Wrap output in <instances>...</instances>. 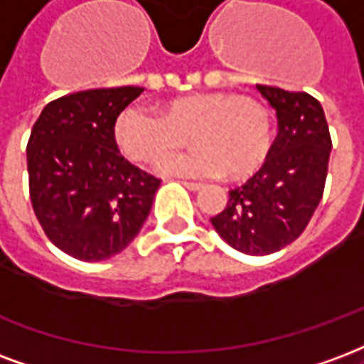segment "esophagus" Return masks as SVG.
I'll list each match as a JSON object with an SVG mask.
<instances>
[{"label": "esophagus", "instance_id": "obj_1", "mask_svg": "<svg viewBox=\"0 0 364 364\" xmlns=\"http://www.w3.org/2000/svg\"><path fill=\"white\" fill-rule=\"evenodd\" d=\"M183 185L187 187L189 191H200L203 189V183H195V181H183Z\"/></svg>", "mask_w": 364, "mask_h": 364}]
</instances>
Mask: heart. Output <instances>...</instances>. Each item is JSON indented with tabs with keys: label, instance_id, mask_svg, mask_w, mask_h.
<instances>
[{
	"label": "heart",
	"instance_id": "b5f03b06",
	"mask_svg": "<svg viewBox=\"0 0 364 364\" xmlns=\"http://www.w3.org/2000/svg\"><path fill=\"white\" fill-rule=\"evenodd\" d=\"M187 154L161 161V171L181 175H220L228 181L249 179L262 168L272 150V114L249 94L206 90L164 102L158 114L125 106L115 115V146L134 164L150 166L185 142Z\"/></svg>",
	"mask_w": 364,
	"mask_h": 364
}]
</instances>
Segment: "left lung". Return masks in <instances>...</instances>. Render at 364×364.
I'll use <instances>...</instances> for the list:
<instances>
[{"mask_svg": "<svg viewBox=\"0 0 364 364\" xmlns=\"http://www.w3.org/2000/svg\"><path fill=\"white\" fill-rule=\"evenodd\" d=\"M278 114L270 156L210 222L245 255H272L297 239L322 200L332 152L324 109L306 92L257 85Z\"/></svg>", "mask_w": 364, "mask_h": 364, "instance_id": "obj_1", "label": "left lung"}]
</instances>
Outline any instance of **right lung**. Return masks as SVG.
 Segmentation results:
<instances>
[{
    "instance_id": "add662e5",
    "label": "right lung",
    "mask_w": 364,
    "mask_h": 364,
    "mask_svg": "<svg viewBox=\"0 0 364 364\" xmlns=\"http://www.w3.org/2000/svg\"><path fill=\"white\" fill-rule=\"evenodd\" d=\"M141 86L92 88L53 100L26 144L34 214L58 249L106 260L139 235L161 179L121 156L112 127Z\"/></svg>"
}]
</instances>
